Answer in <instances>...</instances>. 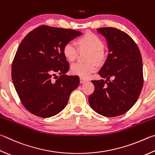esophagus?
<instances>
[{"instance_id":"obj_1","label":"esophagus","mask_w":155,"mask_h":155,"mask_svg":"<svg viewBox=\"0 0 155 155\" xmlns=\"http://www.w3.org/2000/svg\"><path fill=\"white\" fill-rule=\"evenodd\" d=\"M86 81H87V80L85 79V78H82V77L80 78V83H81V84L84 83L85 82H86Z\"/></svg>"}]
</instances>
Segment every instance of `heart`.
Here are the masks:
<instances>
[{
  "label": "heart",
  "mask_w": 155,
  "mask_h": 155,
  "mask_svg": "<svg viewBox=\"0 0 155 155\" xmlns=\"http://www.w3.org/2000/svg\"><path fill=\"white\" fill-rule=\"evenodd\" d=\"M78 46L81 49H88L91 50L89 55V60H99L102 58L104 50L102 41L94 34L87 33L78 41ZM78 48L74 41L66 43L63 47V53L65 58L70 61H74L78 55ZM97 69L94 62H77L71 66V72L73 74L82 78H89L92 73Z\"/></svg>",
  "instance_id": "obj_1"
}]
</instances>
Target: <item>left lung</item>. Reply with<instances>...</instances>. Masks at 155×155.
<instances>
[{"label": "left lung", "instance_id": "left-lung-1", "mask_svg": "<svg viewBox=\"0 0 155 155\" xmlns=\"http://www.w3.org/2000/svg\"><path fill=\"white\" fill-rule=\"evenodd\" d=\"M106 38L108 55L98 74L106 80L91 81L94 92L89 103L97 113L114 117L127 112L135 104L143 87L142 55L127 34L114 28H100Z\"/></svg>", "mask_w": 155, "mask_h": 155}]
</instances>
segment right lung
Returning <instances> with one entry per match:
<instances>
[{
    "instance_id": "right-lung-1",
    "label": "right lung",
    "mask_w": 155,
    "mask_h": 155,
    "mask_svg": "<svg viewBox=\"0 0 155 155\" xmlns=\"http://www.w3.org/2000/svg\"><path fill=\"white\" fill-rule=\"evenodd\" d=\"M83 33L41 26L21 42L11 66V77L23 106L43 118L55 116L65 108L70 95L79 85L78 76H68V61L63 47ZM59 74L60 77L52 80Z\"/></svg>"
}]
</instances>
